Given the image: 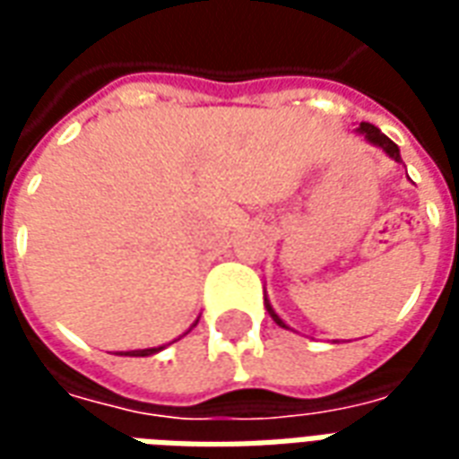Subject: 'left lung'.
<instances>
[{
	"mask_svg": "<svg viewBox=\"0 0 459 459\" xmlns=\"http://www.w3.org/2000/svg\"><path fill=\"white\" fill-rule=\"evenodd\" d=\"M359 132H361V134H364L366 140L371 142V144H376V147H381V150H384L385 154L391 157V160L401 161V152H398V144H395L394 140H388V137H385L384 132L378 130L376 125H371V122H361V125H359ZM265 307H268L270 317L275 319V325H280V327L288 329V325H285V322H282V319H280L278 315H275V309L270 307L268 298H265Z\"/></svg>",
	"mask_w": 459,
	"mask_h": 459,
	"instance_id": "left-lung-1",
	"label": "left lung"
}]
</instances>
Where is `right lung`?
I'll return each mask as SVG.
<instances>
[{
    "instance_id": "right-lung-1",
    "label": "right lung",
    "mask_w": 459,
    "mask_h": 459,
    "mask_svg": "<svg viewBox=\"0 0 459 459\" xmlns=\"http://www.w3.org/2000/svg\"><path fill=\"white\" fill-rule=\"evenodd\" d=\"M199 322V319H196ZM196 327V325H194ZM157 351H161V346H157V349H140V351H125V356H152L157 354Z\"/></svg>"
}]
</instances>
